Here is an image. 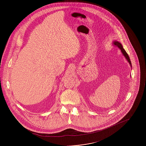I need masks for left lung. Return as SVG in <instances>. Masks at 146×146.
<instances>
[{
    "instance_id": "left-lung-1",
    "label": "left lung",
    "mask_w": 146,
    "mask_h": 146,
    "mask_svg": "<svg viewBox=\"0 0 146 146\" xmlns=\"http://www.w3.org/2000/svg\"><path fill=\"white\" fill-rule=\"evenodd\" d=\"M114 44L115 45L117 46V47H118L119 49L121 50V51L122 53L123 54V55H124V56H125V58H126V60L128 61V62L130 63V66H131V67L132 65H131V61H130V60L129 56V55H128V54L126 53V52L125 51V50H124V48H123V46H122V45H121V44L120 42H117V41H115V42H114Z\"/></svg>"
}]
</instances>
